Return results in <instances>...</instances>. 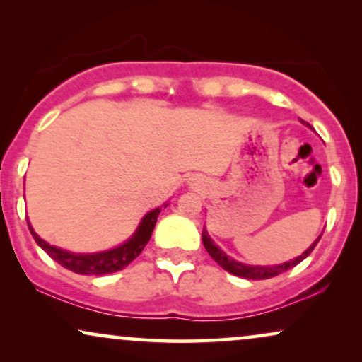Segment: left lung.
Masks as SVG:
<instances>
[{"mask_svg":"<svg viewBox=\"0 0 362 362\" xmlns=\"http://www.w3.org/2000/svg\"><path fill=\"white\" fill-rule=\"evenodd\" d=\"M320 239H321V235L308 247V249L303 252V254H301L300 257H296V259H293V260L284 262V264H279V265H247V264H242V262L234 260L232 257L227 255L226 252H222L221 247L216 245L214 240H212L209 234H207V230L206 229L202 230V244H204L206 250L209 252V255L212 257V259H214L217 264L222 267V269L229 272V274L242 276V279H249V280H267V279H272V276L284 274V272H286V270H290L291 267L298 265L301 260H305L306 257L313 252V249L320 242Z\"/></svg>","mask_w":362,"mask_h":362,"instance_id":"1","label":"left lung"}]
</instances>
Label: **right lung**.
Wrapping results in <instances>:
<instances>
[{"instance_id":"1","label":"right lung","mask_w":362,"mask_h":362,"mask_svg":"<svg viewBox=\"0 0 362 362\" xmlns=\"http://www.w3.org/2000/svg\"><path fill=\"white\" fill-rule=\"evenodd\" d=\"M168 206V202L165 207ZM161 207H156L145 214V217L140 221V226L136 227V230L133 232L130 239L123 242L122 245L115 247V249L95 252V254H74V252L59 249L56 245L47 244L46 240H42L34 229L29 224L28 227L31 230L34 240L37 242V245L51 257L52 260H56L57 264H61L64 269L74 272V274L81 275H107L118 272L136 259L141 254V250L145 249V245L150 240L151 232L155 229L156 219L160 216Z\"/></svg>"}]
</instances>
